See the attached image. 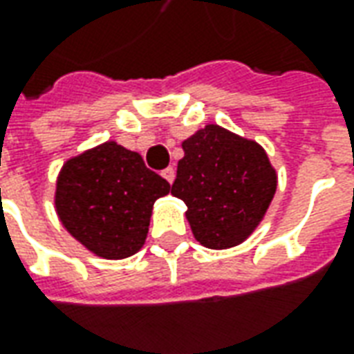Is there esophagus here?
<instances>
[{
  "instance_id": "esophagus-1",
  "label": "esophagus",
  "mask_w": 354,
  "mask_h": 354,
  "mask_svg": "<svg viewBox=\"0 0 354 354\" xmlns=\"http://www.w3.org/2000/svg\"><path fill=\"white\" fill-rule=\"evenodd\" d=\"M161 174H162V178H165V180L169 182V184H172V182H174V176H176V170L172 169V167H169V169L162 170Z\"/></svg>"
}]
</instances>
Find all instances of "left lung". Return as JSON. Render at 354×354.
I'll return each mask as SVG.
<instances>
[{"mask_svg": "<svg viewBox=\"0 0 354 354\" xmlns=\"http://www.w3.org/2000/svg\"><path fill=\"white\" fill-rule=\"evenodd\" d=\"M172 195L201 245L223 250L241 245L260 225L277 192V172L266 149L218 124L182 142Z\"/></svg>", "mask_w": 354, "mask_h": 354, "instance_id": "obj_1", "label": "left lung"}]
</instances>
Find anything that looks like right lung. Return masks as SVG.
<instances>
[{"mask_svg":"<svg viewBox=\"0 0 354 354\" xmlns=\"http://www.w3.org/2000/svg\"><path fill=\"white\" fill-rule=\"evenodd\" d=\"M170 184L142 155L104 142L64 162L55 208L66 231L104 260H123L144 246L153 203Z\"/></svg>","mask_w":354,"mask_h":354,"instance_id":"add662e5","label":"right lung"}]
</instances>
